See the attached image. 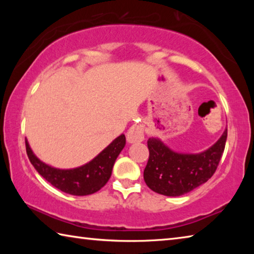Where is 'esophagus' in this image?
Segmentation results:
<instances>
[{
    "mask_svg": "<svg viewBox=\"0 0 254 254\" xmlns=\"http://www.w3.org/2000/svg\"><path fill=\"white\" fill-rule=\"evenodd\" d=\"M127 140L128 143H139L144 140L143 128L139 124L132 126L127 132Z\"/></svg>",
    "mask_w": 254,
    "mask_h": 254,
    "instance_id": "34e87169",
    "label": "esophagus"
}]
</instances>
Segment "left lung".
Returning a JSON list of instances; mask_svg holds the SVG:
<instances>
[{"label":"left lung","instance_id":"left-lung-1","mask_svg":"<svg viewBox=\"0 0 254 254\" xmlns=\"http://www.w3.org/2000/svg\"><path fill=\"white\" fill-rule=\"evenodd\" d=\"M227 128L212 147L199 153L171 150L158 137L148 140L149 160L143 178L151 190L165 196H182L207 182L224 152Z\"/></svg>","mask_w":254,"mask_h":254}]
</instances>
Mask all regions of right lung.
Segmentation results:
<instances>
[{
    "label": "right lung",
    "mask_w": 254,
    "mask_h": 254,
    "mask_svg": "<svg viewBox=\"0 0 254 254\" xmlns=\"http://www.w3.org/2000/svg\"><path fill=\"white\" fill-rule=\"evenodd\" d=\"M126 145V135L114 139L97 156L85 165L72 169L54 168L42 162L25 140V149L30 162L36 170L53 186L75 196L91 195L100 190L109 182L114 162Z\"/></svg>",
    "instance_id": "right-lung-1"
}]
</instances>
